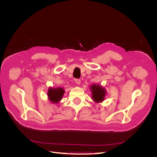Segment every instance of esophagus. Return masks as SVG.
I'll return each instance as SVG.
<instances>
[{
	"label": "esophagus",
	"mask_w": 157,
	"mask_h": 157,
	"mask_svg": "<svg viewBox=\"0 0 157 157\" xmlns=\"http://www.w3.org/2000/svg\"><path fill=\"white\" fill-rule=\"evenodd\" d=\"M75 81L76 84H77L78 85H79L80 84V79H79V78H76L75 80Z\"/></svg>",
	"instance_id": "34e87169"
}]
</instances>
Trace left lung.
<instances>
[{
    "label": "left lung",
    "instance_id": "obj_1",
    "mask_svg": "<svg viewBox=\"0 0 157 157\" xmlns=\"http://www.w3.org/2000/svg\"><path fill=\"white\" fill-rule=\"evenodd\" d=\"M90 89H91L92 94V98L95 102L99 103L104 100L106 94L105 88H102L100 85L93 84L90 86Z\"/></svg>",
    "mask_w": 157,
    "mask_h": 157
}]
</instances>
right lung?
Masks as SVG:
<instances>
[{
    "mask_svg": "<svg viewBox=\"0 0 157 157\" xmlns=\"http://www.w3.org/2000/svg\"><path fill=\"white\" fill-rule=\"evenodd\" d=\"M64 92L65 90L62 88H50L48 91L49 100L54 103H58L62 99Z\"/></svg>",
    "mask_w": 157,
    "mask_h": 157,
    "instance_id": "add662e5",
    "label": "right lung"
}]
</instances>
